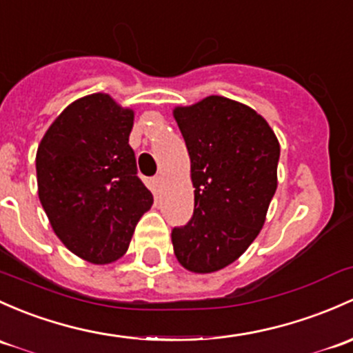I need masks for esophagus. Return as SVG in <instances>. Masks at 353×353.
Wrapping results in <instances>:
<instances>
[{
  "label": "esophagus",
  "mask_w": 353,
  "mask_h": 353,
  "mask_svg": "<svg viewBox=\"0 0 353 353\" xmlns=\"http://www.w3.org/2000/svg\"><path fill=\"white\" fill-rule=\"evenodd\" d=\"M152 186H154L155 191L162 189V186H164V177H162V176L154 177V179H152Z\"/></svg>",
  "instance_id": "obj_1"
}]
</instances>
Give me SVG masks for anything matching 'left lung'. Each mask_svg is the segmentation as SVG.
<instances>
[{
	"instance_id": "left-lung-1",
	"label": "left lung",
	"mask_w": 353,
	"mask_h": 353,
	"mask_svg": "<svg viewBox=\"0 0 353 353\" xmlns=\"http://www.w3.org/2000/svg\"><path fill=\"white\" fill-rule=\"evenodd\" d=\"M191 159L194 214L172 230L179 264L211 274L257 239L277 189L281 145L265 118L225 96L172 110Z\"/></svg>"
}]
</instances>
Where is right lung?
<instances>
[{
	"label": "right lung",
	"mask_w": 353,
	"mask_h": 353,
	"mask_svg": "<svg viewBox=\"0 0 353 353\" xmlns=\"http://www.w3.org/2000/svg\"><path fill=\"white\" fill-rule=\"evenodd\" d=\"M133 120V108L92 92L64 108L37 148L39 199L52 230L91 264L123 257L154 203L128 145Z\"/></svg>",
	"instance_id": "right-lung-1"
}]
</instances>
